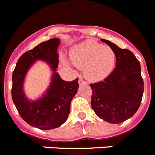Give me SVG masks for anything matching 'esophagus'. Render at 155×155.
I'll use <instances>...</instances> for the list:
<instances>
[{
	"label": "esophagus",
	"instance_id": "1",
	"mask_svg": "<svg viewBox=\"0 0 155 155\" xmlns=\"http://www.w3.org/2000/svg\"><path fill=\"white\" fill-rule=\"evenodd\" d=\"M78 83H79V84H80V85H82V84H87V82L86 81L84 80V79L82 78H80V79H79Z\"/></svg>",
	"mask_w": 155,
	"mask_h": 155
}]
</instances>
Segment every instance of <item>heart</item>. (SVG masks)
<instances>
[{
	"label": "heart",
	"mask_w": 155,
	"mask_h": 155,
	"mask_svg": "<svg viewBox=\"0 0 155 155\" xmlns=\"http://www.w3.org/2000/svg\"><path fill=\"white\" fill-rule=\"evenodd\" d=\"M74 65L84 69V74L91 81H101L108 76L114 68L116 55L114 50L93 40H87L70 51Z\"/></svg>",
	"instance_id": "b5f03b06"
}]
</instances>
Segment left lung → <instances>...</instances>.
Instances as JSON below:
<instances>
[{"mask_svg":"<svg viewBox=\"0 0 155 155\" xmlns=\"http://www.w3.org/2000/svg\"><path fill=\"white\" fill-rule=\"evenodd\" d=\"M116 55V66L103 81L91 84V107L97 117L111 124H119L132 117L140 107L144 81L140 62L132 52L101 39Z\"/></svg>","mask_w":155,"mask_h":155,"instance_id":"1","label":"left lung"}]
</instances>
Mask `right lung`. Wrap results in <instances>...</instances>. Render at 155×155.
<instances>
[{"label": "right lung", "mask_w": 155, "mask_h": 155, "mask_svg": "<svg viewBox=\"0 0 155 155\" xmlns=\"http://www.w3.org/2000/svg\"><path fill=\"white\" fill-rule=\"evenodd\" d=\"M59 45L58 38L39 44L20 57L13 71L11 95L17 110L28 124L41 130L56 128L66 121L70 113L71 102L79 87L78 78L66 81L56 72L59 63L57 52ZM37 60L48 62L54 71L53 76L44 97L30 102L22 91V82L29 67Z\"/></svg>", "instance_id": "obj_1"}]
</instances>
